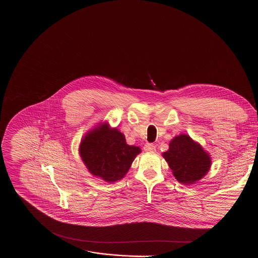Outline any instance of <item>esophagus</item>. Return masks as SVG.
I'll list each match as a JSON object with an SVG mask.
<instances>
[{
    "label": "esophagus",
    "mask_w": 258,
    "mask_h": 258,
    "mask_svg": "<svg viewBox=\"0 0 258 258\" xmlns=\"http://www.w3.org/2000/svg\"><path fill=\"white\" fill-rule=\"evenodd\" d=\"M144 150L146 152H150V153H154L156 151V146L153 144H146L144 147Z\"/></svg>",
    "instance_id": "34e87169"
}]
</instances>
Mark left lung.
<instances>
[{
  "label": "left lung",
  "instance_id": "obj_1",
  "mask_svg": "<svg viewBox=\"0 0 258 258\" xmlns=\"http://www.w3.org/2000/svg\"><path fill=\"white\" fill-rule=\"evenodd\" d=\"M175 178L183 184H192L203 178L210 170V155L187 135L175 137L163 153Z\"/></svg>",
  "mask_w": 258,
  "mask_h": 258
}]
</instances>
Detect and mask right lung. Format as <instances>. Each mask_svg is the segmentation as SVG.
<instances>
[{
    "instance_id": "add662e5",
    "label": "right lung",
    "mask_w": 258,
    "mask_h": 258,
    "mask_svg": "<svg viewBox=\"0 0 258 258\" xmlns=\"http://www.w3.org/2000/svg\"><path fill=\"white\" fill-rule=\"evenodd\" d=\"M139 153V147L127 145L124 136L107 123L85 136L80 145L81 158L88 170L107 182L121 179Z\"/></svg>"
}]
</instances>
